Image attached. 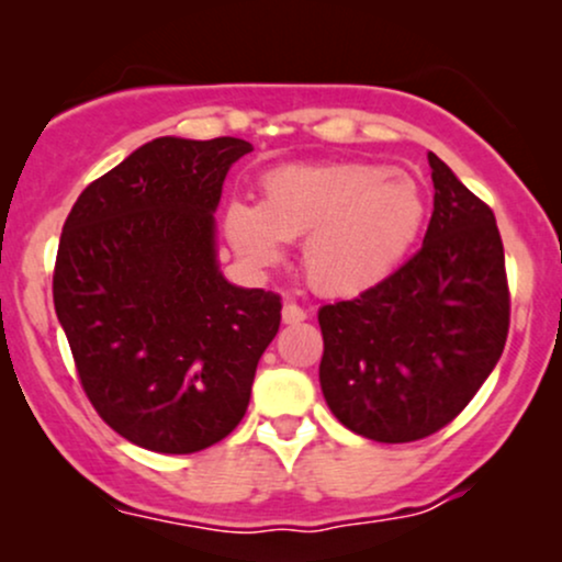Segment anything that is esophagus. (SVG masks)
Masks as SVG:
<instances>
[{
  "mask_svg": "<svg viewBox=\"0 0 562 562\" xmlns=\"http://www.w3.org/2000/svg\"><path fill=\"white\" fill-rule=\"evenodd\" d=\"M303 319H306V312H303L299 303L285 301V306H282V322L285 325H301Z\"/></svg>",
  "mask_w": 562,
  "mask_h": 562,
  "instance_id": "1",
  "label": "esophagus"
}]
</instances>
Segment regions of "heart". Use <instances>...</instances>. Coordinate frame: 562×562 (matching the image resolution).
<instances>
[{"label": "heart", "instance_id": "heart-1", "mask_svg": "<svg viewBox=\"0 0 562 562\" xmlns=\"http://www.w3.org/2000/svg\"><path fill=\"white\" fill-rule=\"evenodd\" d=\"M423 224L420 187L367 160L280 166L261 177V203L235 198L224 209V235L256 267H274L285 259L288 240L306 237L308 285L335 299L383 285Z\"/></svg>", "mask_w": 562, "mask_h": 562}]
</instances>
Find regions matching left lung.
Here are the masks:
<instances>
[{
  "label": "left lung",
  "instance_id": "8db88e82",
  "mask_svg": "<svg viewBox=\"0 0 562 562\" xmlns=\"http://www.w3.org/2000/svg\"><path fill=\"white\" fill-rule=\"evenodd\" d=\"M423 248L383 285L319 308V385L353 434L406 443L449 425L499 362L509 290L496 218L441 158Z\"/></svg>",
  "mask_w": 562,
  "mask_h": 562
}]
</instances>
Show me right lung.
<instances>
[{"instance_id": "1", "label": "right lung", "mask_w": 562, "mask_h": 562, "mask_svg": "<svg viewBox=\"0 0 562 562\" xmlns=\"http://www.w3.org/2000/svg\"><path fill=\"white\" fill-rule=\"evenodd\" d=\"M237 137H158L94 179L57 248L53 299L81 389L119 436L160 454L214 447L243 420L280 330V295L216 261L214 211Z\"/></svg>"}]
</instances>
